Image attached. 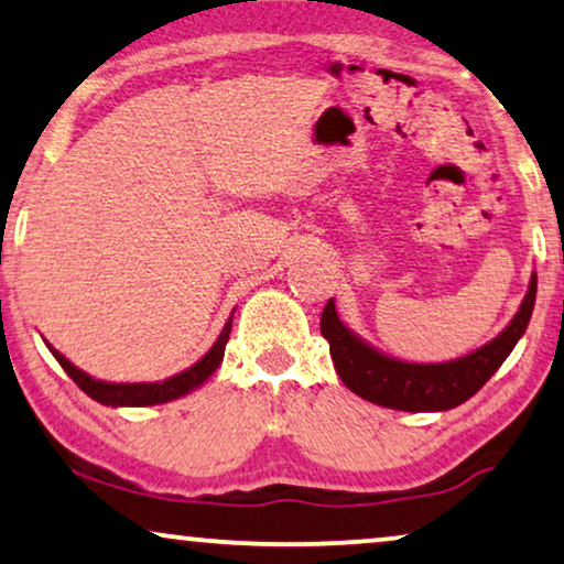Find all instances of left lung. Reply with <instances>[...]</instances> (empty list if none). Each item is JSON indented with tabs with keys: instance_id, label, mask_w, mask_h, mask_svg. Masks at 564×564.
Segmentation results:
<instances>
[{
	"instance_id": "8db88e82",
	"label": "left lung",
	"mask_w": 564,
	"mask_h": 564,
	"mask_svg": "<svg viewBox=\"0 0 564 564\" xmlns=\"http://www.w3.org/2000/svg\"><path fill=\"white\" fill-rule=\"evenodd\" d=\"M536 300V274L531 276L529 292L519 313L508 323L503 334L467 357L444 365H408L384 357L372 346L359 341L338 321L334 300H328L321 315V334L328 338L330 359L341 382L359 398L395 411H449L475 395L496 375L508 354L529 326Z\"/></svg>"
}]
</instances>
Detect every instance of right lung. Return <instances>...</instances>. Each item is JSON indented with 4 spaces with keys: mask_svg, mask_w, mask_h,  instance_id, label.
I'll use <instances>...</instances> for the list:
<instances>
[{
    "mask_svg": "<svg viewBox=\"0 0 564 564\" xmlns=\"http://www.w3.org/2000/svg\"><path fill=\"white\" fill-rule=\"evenodd\" d=\"M230 326H234V315L228 318L226 328H223L218 341L213 344V349L207 351L195 367L184 369L182 375L169 377V380H164V382H128V384L102 382V380H95V377H89L87 372H82L79 367H74L72 361H68L64 354H58L56 349H53V346H48V349L53 351V357L58 359V365L64 367V372L72 377V380L79 384V388L87 392L91 400H97V403H102V405H159V403H169V400L187 395V392L195 390L197 384H203L207 377H210L215 369L220 367L223 354H226Z\"/></svg>",
    "mask_w": 564,
    "mask_h": 564,
    "instance_id": "right-lung-1",
    "label": "right lung"
}]
</instances>
